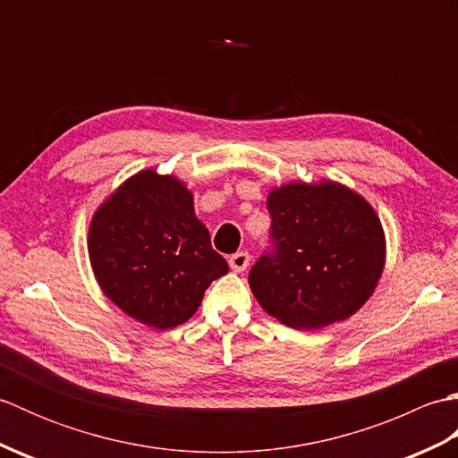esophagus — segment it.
<instances>
[{
  "label": "esophagus",
  "instance_id": "obj_1",
  "mask_svg": "<svg viewBox=\"0 0 458 458\" xmlns=\"http://www.w3.org/2000/svg\"><path fill=\"white\" fill-rule=\"evenodd\" d=\"M230 267L232 271H236V274H240V271H246L248 266H250V254L248 251H238V254L230 256Z\"/></svg>",
  "mask_w": 458,
  "mask_h": 458
}]
</instances>
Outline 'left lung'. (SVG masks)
<instances>
[{
	"label": "left lung",
	"mask_w": 458,
	"mask_h": 458,
	"mask_svg": "<svg viewBox=\"0 0 458 458\" xmlns=\"http://www.w3.org/2000/svg\"><path fill=\"white\" fill-rule=\"evenodd\" d=\"M276 251L250 271L261 309L299 330L352 317L386 267V234L362 194L338 181H291L267 194Z\"/></svg>",
	"instance_id": "1"
}]
</instances>
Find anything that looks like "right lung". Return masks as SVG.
I'll list each match as a JSON object with an SVG mask.
<instances>
[{
	"label": "right lung",
	"instance_id": "add662e5",
	"mask_svg": "<svg viewBox=\"0 0 458 458\" xmlns=\"http://www.w3.org/2000/svg\"><path fill=\"white\" fill-rule=\"evenodd\" d=\"M89 258L102 293L138 323L167 330L197 313L204 291L228 274L174 174L143 169L92 214Z\"/></svg>",
	"mask_w": 458,
	"mask_h": 458
}]
</instances>
